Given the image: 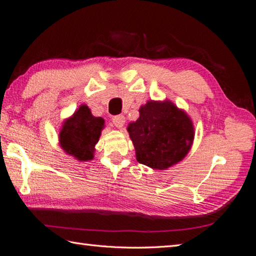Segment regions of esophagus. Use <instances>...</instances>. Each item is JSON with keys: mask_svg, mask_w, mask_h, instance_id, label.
Returning <instances> with one entry per match:
<instances>
[{"mask_svg": "<svg viewBox=\"0 0 256 256\" xmlns=\"http://www.w3.org/2000/svg\"><path fill=\"white\" fill-rule=\"evenodd\" d=\"M112 122L118 128H122L125 123V116L124 115H115V116L112 118Z\"/></svg>", "mask_w": 256, "mask_h": 256, "instance_id": "esophagus-1", "label": "esophagus"}]
</instances>
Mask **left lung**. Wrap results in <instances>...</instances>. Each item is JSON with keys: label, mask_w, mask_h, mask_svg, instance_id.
<instances>
[{"label": "left lung", "mask_w": 256, "mask_h": 256, "mask_svg": "<svg viewBox=\"0 0 256 256\" xmlns=\"http://www.w3.org/2000/svg\"><path fill=\"white\" fill-rule=\"evenodd\" d=\"M128 131L138 163L164 170L188 154L194 138L192 121L171 102L148 101Z\"/></svg>", "instance_id": "left-lung-1"}]
</instances>
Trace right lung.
Here are the masks:
<instances>
[{
	"mask_svg": "<svg viewBox=\"0 0 256 256\" xmlns=\"http://www.w3.org/2000/svg\"><path fill=\"white\" fill-rule=\"evenodd\" d=\"M104 120L95 118L86 105L80 106L71 118L64 122L60 132V144L65 152L80 161L93 158L94 146L98 143Z\"/></svg>",
	"mask_w": 256,
	"mask_h": 256,
	"instance_id": "obj_1",
	"label": "right lung"
}]
</instances>
